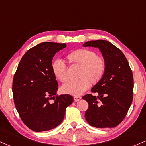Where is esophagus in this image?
Masks as SVG:
<instances>
[{
	"label": "esophagus",
	"instance_id": "esophagus-1",
	"mask_svg": "<svg viewBox=\"0 0 146 146\" xmlns=\"http://www.w3.org/2000/svg\"><path fill=\"white\" fill-rule=\"evenodd\" d=\"M73 99H74L75 102H78V101H79V100H81L82 98L80 96H75L74 98H73Z\"/></svg>",
	"mask_w": 146,
	"mask_h": 146
}]
</instances>
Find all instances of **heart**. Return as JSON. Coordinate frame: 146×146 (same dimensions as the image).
<instances>
[{
    "label": "heart",
    "mask_w": 146,
    "mask_h": 146,
    "mask_svg": "<svg viewBox=\"0 0 146 146\" xmlns=\"http://www.w3.org/2000/svg\"><path fill=\"white\" fill-rule=\"evenodd\" d=\"M66 58L70 64L80 66L78 75L80 79L64 84L62 86V91L64 93L78 96L89 88L90 83L95 84L99 82L104 75L106 68L105 60L98 56L96 52L93 50L79 48L70 52ZM51 70L54 76L60 82L67 81V67L62 60H53Z\"/></svg>",
    "instance_id": "1"
}]
</instances>
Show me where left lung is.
Wrapping results in <instances>:
<instances>
[{"label":"left lung","mask_w":146,"mask_h":146,"mask_svg":"<svg viewBox=\"0 0 146 146\" xmlns=\"http://www.w3.org/2000/svg\"><path fill=\"white\" fill-rule=\"evenodd\" d=\"M83 46L98 48L106 64L103 78L91 88L98 96L87 94L82 98L88 104L85 119L95 128L116 127L125 118L133 99L131 68L124 54L110 42L88 41Z\"/></svg>","instance_id":"obj_1"}]
</instances>
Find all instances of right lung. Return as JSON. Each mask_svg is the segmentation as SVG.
Listing matches in <instances>:
<instances>
[{
  "label": "right lung",
  "instance_id": "obj_1",
  "mask_svg": "<svg viewBox=\"0 0 146 146\" xmlns=\"http://www.w3.org/2000/svg\"><path fill=\"white\" fill-rule=\"evenodd\" d=\"M66 46L65 43L48 42L33 46L23 56L14 74V104L23 123L35 132L59 125L66 107L73 102L71 95H56L58 84L51 70L55 54Z\"/></svg>",
  "mask_w": 146,
  "mask_h": 146
}]
</instances>
